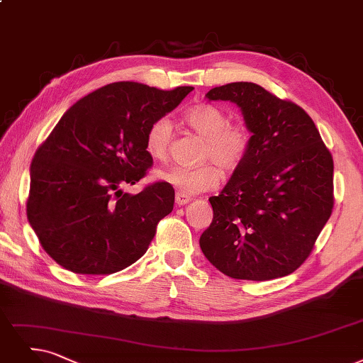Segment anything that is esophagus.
Wrapping results in <instances>:
<instances>
[{
  "mask_svg": "<svg viewBox=\"0 0 363 363\" xmlns=\"http://www.w3.org/2000/svg\"><path fill=\"white\" fill-rule=\"evenodd\" d=\"M191 202V198L187 196V195H184V194H182V192H177L176 194V204L177 206H186V204H189Z\"/></svg>",
  "mask_w": 363,
  "mask_h": 363,
  "instance_id": "obj_1",
  "label": "esophagus"
}]
</instances>
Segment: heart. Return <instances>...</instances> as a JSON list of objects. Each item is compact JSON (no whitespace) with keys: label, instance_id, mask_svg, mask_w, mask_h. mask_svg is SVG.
<instances>
[{"label":"heart","instance_id":"obj_1","mask_svg":"<svg viewBox=\"0 0 363 363\" xmlns=\"http://www.w3.org/2000/svg\"><path fill=\"white\" fill-rule=\"evenodd\" d=\"M184 123L194 133L206 140L201 150V162L195 168L171 167L156 171V179L179 189L184 195H195L213 189L223 174L235 172L244 162L250 146L247 128L240 123H229V116L219 107L201 104L187 110ZM171 143V125L165 118L155 121L146 135V150L155 159H164ZM215 164L213 166L209 162Z\"/></svg>","mask_w":363,"mask_h":363}]
</instances>
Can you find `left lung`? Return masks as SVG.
I'll use <instances>...</instances> for the list:
<instances>
[{
    "mask_svg": "<svg viewBox=\"0 0 363 363\" xmlns=\"http://www.w3.org/2000/svg\"><path fill=\"white\" fill-rule=\"evenodd\" d=\"M240 107L252 133L242 165L208 201L201 250L228 277L267 281L306 260L333 207V161L310 116L250 82L207 92Z\"/></svg>",
    "mask_w": 363,
    "mask_h": 363,
    "instance_id": "1",
    "label": "left lung"
}]
</instances>
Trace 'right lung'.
I'll list each match as a JSON object with an SVG mask.
<instances>
[{
    "instance_id": "add662e5",
    "label": "right lung",
    "mask_w": 363,
    "mask_h": 363,
    "mask_svg": "<svg viewBox=\"0 0 363 363\" xmlns=\"http://www.w3.org/2000/svg\"><path fill=\"white\" fill-rule=\"evenodd\" d=\"M192 86L161 91L116 82L71 106L31 164L26 216L41 247L68 271L113 274L147 252L174 207L172 186L135 184L152 167L150 125L176 108Z\"/></svg>"
}]
</instances>
